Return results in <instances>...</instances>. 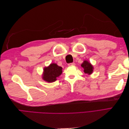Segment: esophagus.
<instances>
[{
    "mask_svg": "<svg viewBox=\"0 0 129 129\" xmlns=\"http://www.w3.org/2000/svg\"><path fill=\"white\" fill-rule=\"evenodd\" d=\"M75 63L74 62H72V63H70L68 64V66H75Z\"/></svg>",
    "mask_w": 129,
    "mask_h": 129,
    "instance_id": "34e87169",
    "label": "esophagus"
}]
</instances>
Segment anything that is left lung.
<instances>
[{"label":"left lung","mask_w":129,"mask_h":129,"mask_svg":"<svg viewBox=\"0 0 129 129\" xmlns=\"http://www.w3.org/2000/svg\"><path fill=\"white\" fill-rule=\"evenodd\" d=\"M81 66L83 68L84 72L85 74L90 75V74H91L92 73L93 67L89 62L87 61H84L82 63V64H81Z\"/></svg>","instance_id":"1"}]
</instances>
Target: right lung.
<instances>
[{
	"label": "right lung",
	"instance_id": "obj_1",
	"mask_svg": "<svg viewBox=\"0 0 129 129\" xmlns=\"http://www.w3.org/2000/svg\"><path fill=\"white\" fill-rule=\"evenodd\" d=\"M62 67L55 63H52L48 67L44 68L43 79L48 82H53L55 81L57 78L62 73Z\"/></svg>",
	"mask_w": 129,
	"mask_h": 129
}]
</instances>
